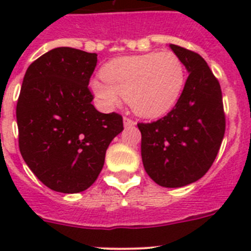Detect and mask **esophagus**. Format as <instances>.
I'll use <instances>...</instances> for the list:
<instances>
[{
  "label": "esophagus",
  "mask_w": 251,
  "mask_h": 251,
  "mask_svg": "<svg viewBox=\"0 0 251 251\" xmlns=\"http://www.w3.org/2000/svg\"><path fill=\"white\" fill-rule=\"evenodd\" d=\"M123 123H124V127L126 128H130V127H134V126H136V122L133 121V119L128 118V117H124Z\"/></svg>",
  "instance_id": "1"
}]
</instances>
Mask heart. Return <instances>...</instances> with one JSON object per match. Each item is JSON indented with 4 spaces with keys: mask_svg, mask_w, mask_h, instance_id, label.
<instances>
[{
    "mask_svg": "<svg viewBox=\"0 0 251 251\" xmlns=\"http://www.w3.org/2000/svg\"><path fill=\"white\" fill-rule=\"evenodd\" d=\"M104 81L94 80L92 89L105 105L117 106L129 99L132 109L145 118L170 112L185 85V68L174 51L148 52L112 60L101 69Z\"/></svg>",
    "mask_w": 251,
    "mask_h": 251,
    "instance_id": "1",
    "label": "heart"
}]
</instances>
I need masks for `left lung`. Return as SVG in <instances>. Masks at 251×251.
I'll use <instances>...</instances> for the list:
<instances>
[{"mask_svg":"<svg viewBox=\"0 0 251 251\" xmlns=\"http://www.w3.org/2000/svg\"><path fill=\"white\" fill-rule=\"evenodd\" d=\"M188 73L174 109L152 123H138L142 161L148 176L162 187L196 182L214 163L225 134L220 84L205 60L171 44Z\"/></svg>","mask_w":251,"mask_h":251,"instance_id":"8db88e82","label":"left lung"}]
</instances>
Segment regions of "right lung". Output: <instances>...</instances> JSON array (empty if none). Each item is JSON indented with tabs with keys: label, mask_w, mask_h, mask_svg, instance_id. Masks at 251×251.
Returning <instances> with one entry per match:
<instances>
[{
	"label": "right lung",
	"mask_w": 251,
	"mask_h": 251,
	"mask_svg": "<svg viewBox=\"0 0 251 251\" xmlns=\"http://www.w3.org/2000/svg\"><path fill=\"white\" fill-rule=\"evenodd\" d=\"M98 55L56 48L26 70L16 106L19 147L35 176L49 188L77 194L104 166L106 148L123 130L117 113L98 112L89 80Z\"/></svg>",
	"instance_id": "1"
}]
</instances>
